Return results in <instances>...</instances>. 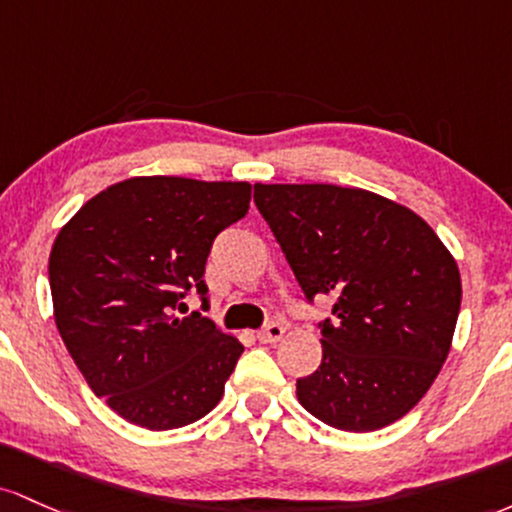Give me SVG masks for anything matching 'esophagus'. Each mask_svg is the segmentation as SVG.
Segmentation results:
<instances>
[{
	"instance_id": "obj_1",
	"label": "esophagus",
	"mask_w": 512,
	"mask_h": 512,
	"mask_svg": "<svg viewBox=\"0 0 512 512\" xmlns=\"http://www.w3.org/2000/svg\"><path fill=\"white\" fill-rule=\"evenodd\" d=\"M283 333H285L283 324H278V321H271V324H266L261 331L256 333V338L261 343H278L280 338H283Z\"/></svg>"
}]
</instances>
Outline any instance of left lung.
Listing matches in <instances>:
<instances>
[{"mask_svg": "<svg viewBox=\"0 0 512 512\" xmlns=\"http://www.w3.org/2000/svg\"><path fill=\"white\" fill-rule=\"evenodd\" d=\"M256 208L319 321L321 365L297 399L326 426L367 433L399 421L438 377L455 333V258L416 212L360 188L256 183Z\"/></svg>", "mask_w": 512, "mask_h": 512, "instance_id": "obj_1", "label": "left lung"}]
</instances>
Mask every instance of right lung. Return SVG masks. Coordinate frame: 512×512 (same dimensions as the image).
<instances>
[{"instance_id":"add662e5","label":"right lung","mask_w":512,"mask_h":512,"mask_svg":"<svg viewBox=\"0 0 512 512\" xmlns=\"http://www.w3.org/2000/svg\"><path fill=\"white\" fill-rule=\"evenodd\" d=\"M249 200L246 181L140 176L94 195L57 234V331L91 392L125 421L181 428L225 394L244 346L200 312H174L191 290L208 300L212 241Z\"/></svg>"}]
</instances>
